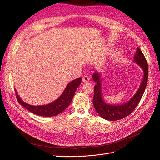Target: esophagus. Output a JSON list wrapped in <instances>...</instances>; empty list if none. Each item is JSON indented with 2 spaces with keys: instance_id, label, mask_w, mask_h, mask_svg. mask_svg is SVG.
<instances>
[{
  "instance_id": "34e87169",
  "label": "esophagus",
  "mask_w": 160,
  "mask_h": 160,
  "mask_svg": "<svg viewBox=\"0 0 160 160\" xmlns=\"http://www.w3.org/2000/svg\"><path fill=\"white\" fill-rule=\"evenodd\" d=\"M89 77L88 76H87V75H84L83 77V78H82V81H83V82H84V83H86V82H88L89 81Z\"/></svg>"
}]
</instances>
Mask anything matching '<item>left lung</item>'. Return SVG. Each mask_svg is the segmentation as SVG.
Instances as JSON below:
<instances>
[{
  "label": "left lung",
  "mask_w": 160,
  "mask_h": 160,
  "mask_svg": "<svg viewBox=\"0 0 160 160\" xmlns=\"http://www.w3.org/2000/svg\"><path fill=\"white\" fill-rule=\"evenodd\" d=\"M136 62L143 71V77L136 93L133 97L126 103L119 105L108 104L104 101L102 93V78L98 72H94L92 76L96 82L94 88V97L93 99V106L98 114L103 119L108 121H117L122 119L129 115L135 110L141 98L144 93L148 81V64L141 50L138 47L136 54L133 57Z\"/></svg>",
  "instance_id": "1"
}]
</instances>
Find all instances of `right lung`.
Segmentation results:
<instances>
[{
  "mask_svg": "<svg viewBox=\"0 0 160 160\" xmlns=\"http://www.w3.org/2000/svg\"><path fill=\"white\" fill-rule=\"evenodd\" d=\"M82 82L81 78H78L69 82L66 86L63 93L54 102L43 106H32L21 100L18 93L15 91L17 99L19 103L27 109L30 112L37 115L43 117H52L61 113L71 104L75 91Z\"/></svg>",
  "mask_w": 160,
  "mask_h": 160,
  "instance_id": "add662e5",
  "label": "right lung"
}]
</instances>
